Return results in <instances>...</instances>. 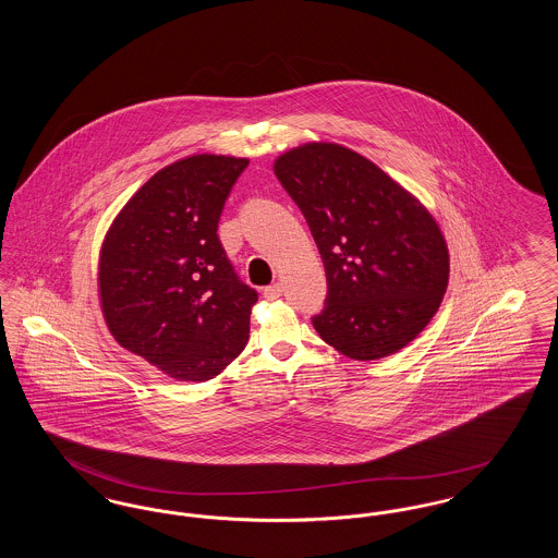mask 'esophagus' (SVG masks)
I'll return each mask as SVG.
<instances>
[{
  "instance_id": "1",
  "label": "esophagus",
  "mask_w": 558,
  "mask_h": 558,
  "mask_svg": "<svg viewBox=\"0 0 558 558\" xmlns=\"http://www.w3.org/2000/svg\"><path fill=\"white\" fill-rule=\"evenodd\" d=\"M282 294V287L276 282V284H269L264 289V296H266L267 301H276L278 296Z\"/></svg>"
}]
</instances>
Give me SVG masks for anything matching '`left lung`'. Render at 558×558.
<instances>
[{
    "mask_svg": "<svg viewBox=\"0 0 558 558\" xmlns=\"http://www.w3.org/2000/svg\"><path fill=\"white\" fill-rule=\"evenodd\" d=\"M303 213L326 271L319 337L351 360L414 341L448 289V244L433 215L372 160L312 142L274 162Z\"/></svg>",
    "mask_w": 558,
    "mask_h": 558,
    "instance_id": "left-lung-1",
    "label": "left lung"
}]
</instances>
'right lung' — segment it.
I'll use <instances>...</instances> for the list:
<instances>
[{
  "label": "right lung",
  "mask_w": 558,
  "mask_h": 558,
  "mask_svg": "<svg viewBox=\"0 0 558 558\" xmlns=\"http://www.w3.org/2000/svg\"><path fill=\"white\" fill-rule=\"evenodd\" d=\"M246 165L194 155L160 169L117 215L102 244L98 289L108 330L171 378L209 380L248 341L259 296L217 236Z\"/></svg>",
  "instance_id": "add662e5"
}]
</instances>
